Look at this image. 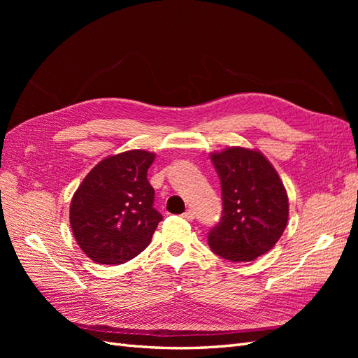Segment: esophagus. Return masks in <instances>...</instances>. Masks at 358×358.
<instances>
[{"mask_svg":"<svg viewBox=\"0 0 358 358\" xmlns=\"http://www.w3.org/2000/svg\"><path fill=\"white\" fill-rule=\"evenodd\" d=\"M182 218H185L187 221H192L194 218H196V213H194V210L188 209L185 213H182Z\"/></svg>","mask_w":358,"mask_h":358,"instance_id":"34e87169","label":"esophagus"}]
</instances>
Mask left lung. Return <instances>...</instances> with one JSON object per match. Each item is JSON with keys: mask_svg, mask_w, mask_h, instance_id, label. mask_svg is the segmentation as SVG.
<instances>
[{"mask_svg": "<svg viewBox=\"0 0 358 358\" xmlns=\"http://www.w3.org/2000/svg\"><path fill=\"white\" fill-rule=\"evenodd\" d=\"M210 159L221 182L222 216L208 234L209 246L230 262H252L285 230L289 206L284 183L258 150L229 148Z\"/></svg>", "mask_w": 358, "mask_h": 358, "instance_id": "left-lung-1", "label": "left lung"}]
</instances>
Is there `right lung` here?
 <instances>
[{
	"label": "right lung",
	"instance_id": "right-lung-1",
	"mask_svg": "<svg viewBox=\"0 0 358 358\" xmlns=\"http://www.w3.org/2000/svg\"><path fill=\"white\" fill-rule=\"evenodd\" d=\"M155 154L127 150L96 164L74 192L70 224L76 242L92 262L122 264L145 251L161 213L148 169Z\"/></svg>",
	"mask_w": 358,
	"mask_h": 358
}]
</instances>
